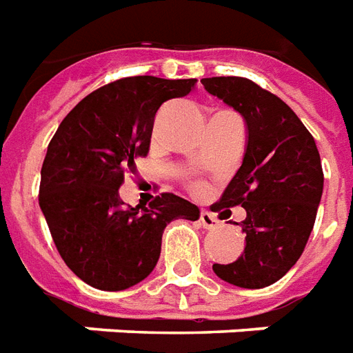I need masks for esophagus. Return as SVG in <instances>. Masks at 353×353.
I'll return each instance as SVG.
<instances>
[{
	"instance_id": "obj_1",
	"label": "esophagus",
	"mask_w": 353,
	"mask_h": 353,
	"mask_svg": "<svg viewBox=\"0 0 353 353\" xmlns=\"http://www.w3.org/2000/svg\"><path fill=\"white\" fill-rule=\"evenodd\" d=\"M199 222L205 230H212L216 228V218L208 210H201V214H199Z\"/></svg>"
}]
</instances>
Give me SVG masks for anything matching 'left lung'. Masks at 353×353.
I'll return each mask as SVG.
<instances>
[{
    "label": "left lung",
    "instance_id": "left-lung-1",
    "mask_svg": "<svg viewBox=\"0 0 353 353\" xmlns=\"http://www.w3.org/2000/svg\"><path fill=\"white\" fill-rule=\"evenodd\" d=\"M244 118L246 150L214 210L241 205L246 246L233 263L212 271L239 288L274 284L297 263L316 222L323 192L320 152L310 131L280 97L243 77L203 79Z\"/></svg>",
    "mask_w": 353,
    "mask_h": 353
}]
</instances>
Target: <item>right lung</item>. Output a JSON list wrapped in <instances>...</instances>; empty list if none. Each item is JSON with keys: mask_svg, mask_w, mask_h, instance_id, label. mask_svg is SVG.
I'll return each instance as SVG.
<instances>
[{"mask_svg": "<svg viewBox=\"0 0 353 353\" xmlns=\"http://www.w3.org/2000/svg\"><path fill=\"white\" fill-rule=\"evenodd\" d=\"M194 86L195 79L125 77L86 95L54 133L39 207L61 259L92 288L139 284L158 263L167 223L199 218L194 203L174 194L158 195L141 211L118 194L123 171L148 154L159 107Z\"/></svg>", "mask_w": 353, "mask_h": 353, "instance_id": "obj_1", "label": "right lung"}]
</instances>
